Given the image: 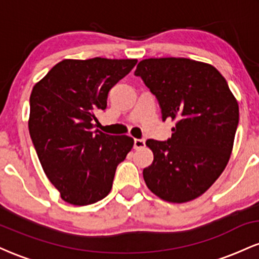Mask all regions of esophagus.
<instances>
[{
    "label": "esophagus",
    "instance_id": "1",
    "mask_svg": "<svg viewBox=\"0 0 259 259\" xmlns=\"http://www.w3.org/2000/svg\"><path fill=\"white\" fill-rule=\"evenodd\" d=\"M145 147V140L144 139H135L134 140V148L140 150V148Z\"/></svg>",
    "mask_w": 259,
    "mask_h": 259
}]
</instances>
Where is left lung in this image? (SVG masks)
<instances>
[{"mask_svg":"<svg viewBox=\"0 0 259 259\" xmlns=\"http://www.w3.org/2000/svg\"><path fill=\"white\" fill-rule=\"evenodd\" d=\"M135 75L158 100L162 119L175 120L168 141L147 140L153 162L144 169L148 189L162 200L200 197L227 167L239 124V105L213 65L189 58H147Z\"/></svg>","mask_w":259,"mask_h":259,"instance_id":"left-lung-1","label":"left lung"}]
</instances>
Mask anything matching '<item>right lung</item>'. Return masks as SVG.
<instances>
[{
    "mask_svg": "<svg viewBox=\"0 0 259 259\" xmlns=\"http://www.w3.org/2000/svg\"><path fill=\"white\" fill-rule=\"evenodd\" d=\"M138 59H63L35 84L29 133L41 165L62 200L88 206L111 192L115 169L134 139L94 130L111 89Z\"/></svg>",
    "mask_w": 259,
    "mask_h": 259,
    "instance_id": "add662e5",
    "label": "right lung"
}]
</instances>
